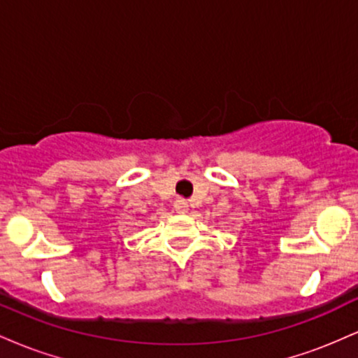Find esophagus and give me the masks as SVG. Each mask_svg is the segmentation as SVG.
<instances>
[{"mask_svg": "<svg viewBox=\"0 0 358 358\" xmlns=\"http://www.w3.org/2000/svg\"><path fill=\"white\" fill-rule=\"evenodd\" d=\"M175 210L178 213H187L188 212V202H185V200H176L175 202Z\"/></svg>", "mask_w": 358, "mask_h": 358, "instance_id": "34e87169", "label": "esophagus"}]
</instances>
